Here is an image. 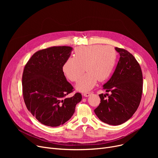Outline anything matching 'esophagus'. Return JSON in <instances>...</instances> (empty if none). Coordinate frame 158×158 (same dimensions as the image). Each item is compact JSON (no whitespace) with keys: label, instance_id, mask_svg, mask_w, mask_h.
<instances>
[{"label":"esophagus","instance_id":"1","mask_svg":"<svg viewBox=\"0 0 158 158\" xmlns=\"http://www.w3.org/2000/svg\"><path fill=\"white\" fill-rule=\"evenodd\" d=\"M92 94V93H90V92H86V93L82 94V95H83L84 97H89V96L90 95V94Z\"/></svg>","mask_w":158,"mask_h":158}]
</instances>
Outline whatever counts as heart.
Returning a JSON list of instances; mask_svg holds the SVG:
<instances>
[{"label": "heart", "mask_w": 158, "mask_h": 158, "mask_svg": "<svg viewBox=\"0 0 158 158\" xmlns=\"http://www.w3.org/2000/svg\"><path fill=\"white\" fill-rule=\"evenodd\" d=\"M74 57H69L63 64V71L70 81H77L76 88L81 92L92 89L97 80L104 81L108 79L114 69L117 53L111 46L94 45L78 47L75 49Z\"/></svg>", "instance_id": "obj_1"}]
</instances>
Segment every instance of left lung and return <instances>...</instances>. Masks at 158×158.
<instances>
[{"label":"left lung","instance_id":"obj_1","mask_svg":"<svg viewBox=\"0 0 158 158\" xmlns=\"http://www.w3.org/2000/svg\"><path fill=\"white\" fill-rule=\"evenodd\" d=\"M115 50L120 54L119 61L111 77L103 85L111 95H99L101 103L94 112L102 122L118 126L127 121L137 110L142 98L143 76L133 56L125 49L115 47Z\"/></svg>","mask_w":158,"mask_h":158}]
</instances>
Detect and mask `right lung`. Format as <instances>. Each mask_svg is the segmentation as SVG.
I'll list each match as a JSON object with an SVG mask.
<instances>
[{
    "instance_id": "right-lung-1",
    "label": "right lung",
    "mask_w": 158,
    "mask_h": 158,
    "mask_svg": "<svg viewBox=\"0 0 158 158\" xmlns=\"http://www.w3.org/2000/svg\"><path fill=\"white\" fill-rule=\"evenodd\" d=\"M73 48L52 47L40 50L30 58L22 76L23 100L27 110L42 124L63 125L70 119L76 106L82 100L80 93L66 97L73 88L63 71Z\"/></svg>"
}]
</instances>
